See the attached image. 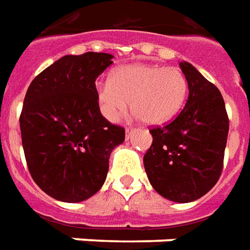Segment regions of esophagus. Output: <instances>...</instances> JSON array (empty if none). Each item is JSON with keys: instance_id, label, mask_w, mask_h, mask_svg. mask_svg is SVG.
I'll return each mask as SVG.
<instances>
[{"instance_id": "obj_1", "label": "esophagus", "mask_w": 250, "mask_h": 250, "mask_svg": "<svg viewBox=\"0 0 250 250\" xmlns=\"http://www.w3.org/2000/svg\"><path fill=\"white\" fill-rule=\"evenodd\" d=\"M135 132V128L133 126H126V129H125V133H126V137H130V135Z\"/></svg>"}]
</instances>
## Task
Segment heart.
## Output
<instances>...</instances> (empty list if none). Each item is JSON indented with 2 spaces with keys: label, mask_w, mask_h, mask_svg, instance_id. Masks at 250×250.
<instances>
[{
  "label": "heart",
  "mask_w": 250,
  "mask_h": 250,
  "mask_svg": "<svg viewBox=\"0 0 250 250\" xmlns=\"http://www.w3.org/2000/svg\"><path fill=\"white\" fill-rule=\"evenodd\" d=\"M189 84L182 70L174 66L130 63L120 66L110 80L96 85V98L103 115L115 121L128 108L143 121L158 125L178 114L187 101Z\"/></svg>",
  "instance_id": "b5f03b06"
}]
</instances>
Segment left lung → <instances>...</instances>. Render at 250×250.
I'll return each mask as SVG.
<instances>
[{
    "label": "left lung",
    "instance_id": "left-lung-1",
    "mask_svg": "<svg viewBox=\"0 0 250 250\" xmlns=\"http://www.w3.org/2000/svg\"><path fill=\"white\" fill-rule=\"evenodd\" d=\"M180 66L189 84L187 104L173 121L149 130L152 144L143 161L158 193L189 203L208 193L219 180L229 117L219 89L193 65Z\"/></svg>",
    "mask_w": 250,
    "mask_h": 250
}]
</instances>
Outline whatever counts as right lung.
Here are the masks:
<instances>
[{
    "label": "right lung",
    "mask_w": 250,
    "mask_h": 250,
    "mask_svg": "<svg viewBox=\"0 0 250 250\" xmlns=\"http://www.w3.org/2000/svg\"><path fill=\"white\" fill-rule=\"evenodd\" d=\"M113 56L88 51L65 56L32 80L24 98L20 130L35 184L53 199L87 200L102 188L111 151L125 129L99 110L95 80Z\"/></svg>",
    "instance_id": "1"
}]
</instances>
